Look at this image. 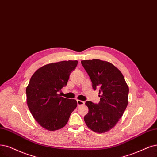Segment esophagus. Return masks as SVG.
<instances>
[{"mask_svg": "<svg viewBox=\"0 0 157 157\" xmlns=\"http://www.w3.org/2000/svg\"><path fill=\"white\" fill-rule=\"evenodd\" d=\"M77 103H78V106L83 105H85V101L79 100H77Z\"/></svg>", "mask_w": 157, "mask_h": 157, "instance_id": "obj_1", "label": "esophagus"}]
</instances>
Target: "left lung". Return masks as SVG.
<instances>
[{
  "label": "left lung",
  "mask_w": 157,
  "mask_h": 157,
  "mask_svg": "<svg viewBox=\"0 0 157 157\" xmlns=\"http://www.w3.org/2000/svg\"><path fill=\"white\" fill-rule=\"evenodd\" d=\"M94 90L100 86V101H86L89 113L84 120L90 129L105 132L117 125L128 104L129 87L123 74L112 63L100 59L81 61Z\"/></svg>",
  "instance_id": "1"
}]
</instances>
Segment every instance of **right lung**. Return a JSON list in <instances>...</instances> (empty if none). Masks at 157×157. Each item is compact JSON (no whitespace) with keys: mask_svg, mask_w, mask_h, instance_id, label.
Returning <instances> with one entry per match:
<instances>
[{"mask_svg":"<svg viewBox=\"0 0 157 157\" xmlns=\"http://www.w3.org/2000/svg\"><path fill=\"white\" fill-rule=\"evenodd\" d=\"M78 61H63L45 65L34 72L26 89V101L33 117L48 131L61 129L67 124L77 101L58 94L67 85Z\"/></svg>","mask_w":157,"mask_h":157,"instance_id":"1","label":"right lung"}]
</instances>
